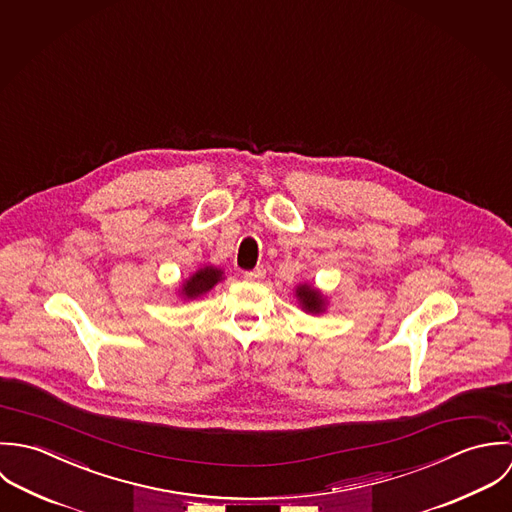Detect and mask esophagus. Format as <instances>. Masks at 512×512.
I'll return each mask as SVG.
<instances>
[{"label":"esophagus","instance_id":"34e87169","mask_svg":"<svg viewBox=\"0 0 512 512\" xmlns=\"http://www.w3.org/2000/svg\"><path fill=\"white\" fill-rule=\"evenodd\" d=\"M243 277L247 281H261L265 277V269H253V271H245Z\"/></svg>","mask_w":512,"mask_h":512}]
</instances>
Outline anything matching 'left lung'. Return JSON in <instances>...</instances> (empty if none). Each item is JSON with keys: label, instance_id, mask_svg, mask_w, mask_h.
Segmentation results:
<instances>
[{"label": "left lung", "instance_id": "1", "mask_svg": "<svg viewBox=\"0 0 512 512\" xmlns=\"http://www.w3.org/2000/svg\"><path fill=\"white\" fill-rule=\"evenodd\" d=\"M297 297L301 299L303 308L308 310V312H320V310H322L324 299H322V297H320V293H318V291H314L312 287H308V285L299 287V289H297Z\"/></svg>", "mask_w": 512, "mask_h": 512}]
</instances>
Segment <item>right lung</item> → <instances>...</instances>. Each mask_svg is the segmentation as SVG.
Wrapping results in <instances>:
<instances>
[{
	"mask_svg": "<svg viewBox=\"0 0 512 512\" xmlns=\"http://www.w3.org/2000/svg\"><path fill=\"white\" fill-rule=\"evenodd\" d=\"M219 279H221V269L204 267V269H200L190 281H186V285H184V295H186L188 299H196L198 295L207 293Z\"/></svg>",
	"mask_w": 512,
	"mask_h": 512,
	"instance_id": "right-lung-1",
	"label": "right lung"
}]
</instances>
